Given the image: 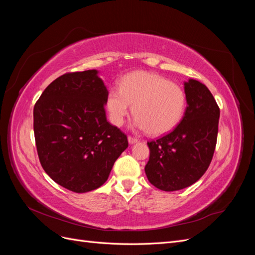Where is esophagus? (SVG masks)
Segmentation results:
<instances>
[{"label":"esophagus","mask_w":255,"mask_h":255,"mask_svg":"<svg viewBox=\"0 0 255 255\" xmlns=\"http://www.w3.org/2000/svg\"><path fill=\"white\" fill-rule=\"evenodd\" d=\"M128 143L133 144V143H136V142H137V138H134V137H130V136H128Z\"/></svg>","instance_id":"1"}]
</instances>
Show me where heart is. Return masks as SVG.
Listing matches in <instances>:
<instances>
[{"label": "heart", "mask_w": 255, "mask_h": 255, "mask_svg": "<svg viewBox=\"0 0 255 255\" xmlns=\"http://www.w3.org/2000/svg\"><path fill=\"white\" fill-rule=\"evenodd\" d=\"M105 104L116 127L123 125L133 104V126L158 136L171 132L179 125L186 107V96L181 86L164 76L134 71L123 76L119 88L109 90Z\"/></svg>", "instance_id": "heart-1"}]
</instances>
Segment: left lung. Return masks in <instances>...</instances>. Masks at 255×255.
I'll return each mask as SVG.
<instances>
[{"label":"left lung","mask_w":255,"mask_h":255,"mask_svg":"<svg viewBox=\"0 0 255 255\" xmlns=\"http://www.w3.org/2000/svg\"><path fill=\"white\" fill-rule=\"evenodd\" d=\"M187 107L171 133L148 142L150 157L144 171L156 188L175 191L196 183L210 166L217 142L220 111L204 84L184 83Z\"/></svg>","instance_id":"1"}]
</instances>
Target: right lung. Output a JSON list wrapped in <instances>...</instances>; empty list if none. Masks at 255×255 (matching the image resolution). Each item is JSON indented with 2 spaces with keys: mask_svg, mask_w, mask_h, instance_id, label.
<instances>
[{
  "mask_svg": "<svg viewBox=\"0 0 255 255\" xmlns=\"http://www.w3.org/2000/svg\"><path fill=\"white\" fill-rule=\"evenodd\" d=\"M107 92L92 69L59 76L35 104L40 164L54 182L73 192L102 186L128 145L127 135L106 119Z\"/></svg>",
  "mask_w": 255,
  "mask_h": 255,
  "instance_id": "add662e5",
  "label": "right lung"
}]
</instances>
